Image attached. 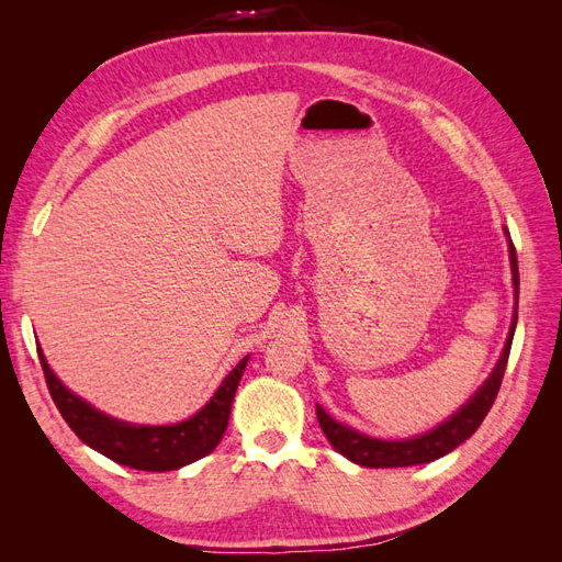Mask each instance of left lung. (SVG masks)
<instances>
[{"instance_id":"8db88e82","label":"left lung","mask_w":562,"mask_h":562,"mask_svg":"<svg viewBox=\"0 0 562 562\" xmlns=\"http://www.w3.org/2000/svg\"><path fill=\"white\" fill-rule=\"evenodd\" d=\"M508 258H512L516 310H514V318H512V328H508L504 351L499 356L495 370H492L490 378L483 382V386L475 391V394L462 407H459V411L450 419L438 424V427L431 429L429 434L407 438V440L370 438L351 427H345V424L335 422L326 411H323L321 405H316V417H318L321 429L339 454L351 459L353 464L370 467V469L415 467V464L434 462V459L452 452L457 446H462L469 436L475 434V429L481 427L485 415L490 413L492 403H495V398H497V391L502 386V378H504V370L508 363V351H512V342H514L516 323H518V283H520V279H518L516 248L512 241H508Z\"/></svg>"}]
</instances>
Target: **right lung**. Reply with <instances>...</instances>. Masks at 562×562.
<instances>
[{
    "label": "right lung",
    "mask_w": 562,
    "mask_h": 562,
    "mask_svg": "<svg viewBox=\"0 0 562 562\" xmlns=\"http://www.w3.org/2000/svg\"><path fill=\"white\" fill-rule=\"evenodd\" d=\"M37 351L48 394L67 427L81 438V443L110 457L112 462L140 471H173L213 452L227 429L236 386H239L248 363V356H244L194 417L166 424V427H145V424L114 419L75 396L48 368L40 347Z\"/></svg>",
    "instance_id": "right-lung-1"
}]
</instances>
